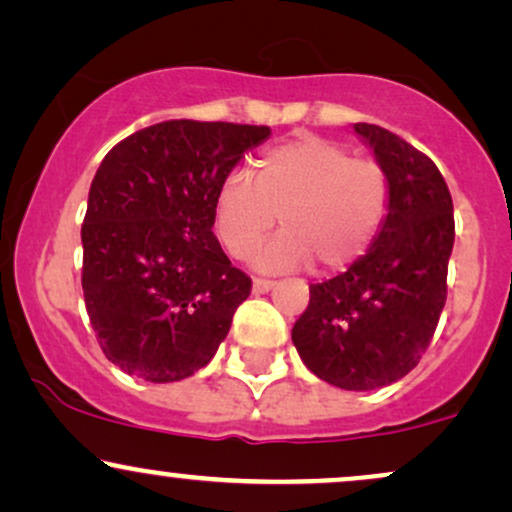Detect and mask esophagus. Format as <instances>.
<instances>
[{"label": "esophagus", "instance_id": "esophagus-1", "mask_svg": "<svg viewBox=\"0 0 512 512\" xmlns=\"http://www.w3.org/2000/svg\"><path fill=\"white\" fill-rule=\"evenodd\" d=\"M274 288L272 279H252V291L255 293H267Z\"/></svg>", "mask_w": 512, "mask_h": 512}]
</instances>
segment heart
<instances>
[{
    "instance_id": "1",
    "label": "heart",
    "mask_w": 512,
    "mask_h": 512,
    "mask_svg": "<svg viewBox=\"0 0 512 512\" xmlns=\"http://www.w3.org/2000/svg\"><path fill=\"white\" fill-rule=\"evenodd\" d=\"M389 209L391 181L377 159L310 133L264 150L255 181L233 171L214 197L217 236L233 257L248 255L279 217L283 231L252 257L264 272L353 267L377 243Z\"/></svg>"
}]
</instances>
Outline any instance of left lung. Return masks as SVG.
<instances>
[{"label": "left lung", "instance_id": "obj_1", "mask_svg": "<svg viewBox=\"0 0 512 512\" xmlns=\"http://www.w3.org/2000/svg\"><path fill=\"white\" fill-rule=\"evenodd\" d=\"M391 181V209L372 250L310 286L293 343L312 374L369 391L403 379L432 343L448 293L453 200L424 152L374 123H355Z\"/></svg>", "mask_w": 512, "mask_h": 512}]
</instances>
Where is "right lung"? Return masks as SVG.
<instances>
[{"label": "right lung", "instance_id": "obj_1", "mask_svg": "<svg viewBox=\"0 0 512 512\" xmlns=\"http://www.w3.org/2000/svg\"><path fill=\"white\" fill-rule=\"evenodd\" d=\"M272 128L162 121L128 135L92 178L83 295L102 353L155 384L186 379L217 353L252 281L214 236V197Z\"/></svg>", "mask_w": 512, "mask_h": 512}]
</instances>
